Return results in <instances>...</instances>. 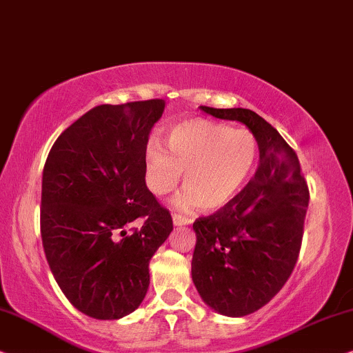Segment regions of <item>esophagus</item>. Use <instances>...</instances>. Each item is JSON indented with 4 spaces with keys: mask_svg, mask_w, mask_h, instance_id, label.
Segmentation results:
<instances>
[{
    "mask_svg": "<svg viewBox=\"0 0 353 353\" xmlns=\"http://www.w3.org/2000/svg\"><path fill=\"white\" fill-rule=\"evenodd\" d=\"M172 223L176 225H182V224H190L192 219L187 218V216H182V214H177L174 213L172 214Z\"/></svg>",
    "mask_w": 353,
    "mask_h": 353,
    "instance_id": "esophagus-1",
    "label": "esophagus"
}]
</instances>
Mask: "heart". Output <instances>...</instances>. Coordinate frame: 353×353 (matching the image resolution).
Returning <instances> with one entry per match:
<instances>
[{"label": "heart", "mask_w": 353, "mask_h": 353, "mask_svg": "<svg viewBox=\"0 0 353 353\" xmlns=\"http://www.w3.org/2000/svg\"><path fill=\"white\" fill-rule=\"evenodd\" d=\"M260 143L248 129H231L205 119L172 125L168 150L158 139L147 147V185L164 196L176 189L185 174V192L176 205L192 210L221 208L241 190L255 168Z\"/></svg>", "instance_id": "b5f03b06"}]
</instances>
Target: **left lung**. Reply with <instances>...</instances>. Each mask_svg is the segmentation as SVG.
Returning a JSON list of instances; mask_svg holds the SVG:
<instances>
[{
	"label": "left lung",
	"mask_w": 353,
	"mask_h": 353,
	"mask_svg": "<svg viewBox=\"0 0 353 353\" xmlns=\"http://www.w3.org/2000/svg\"><path fill=\"white\" fill-rule=\"evenodd\" d=\"M200 108L218 119L242 122L260 143V164L248 184L194 223L196 290L214 312L245 316L265 307L292 274L310 192L297 154L270 122L243 108Z\"/></svg>",
	"instance_id": "8db88e82"
}]
</instances>
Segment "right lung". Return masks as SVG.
<instances>
[{
  "mask_svg": "<svg viewBox=\"0 0 353 353\" xmlns=\"http://www.w3.org/2000/svg\"><path fill=\"white\" fill-rule=\"evenodd\" d=\"M163 111L158 98L93 108L46 158L43 250L63 294L87 316L132 313L148 290V263L172 231L171 213L145 184L148 135Z\"/></svg>",
  "mask_w": 353,
  "mask_h": 353,
  "instance_id": "right-lung-1",
  "label": "right lung"
}]
</instances>
